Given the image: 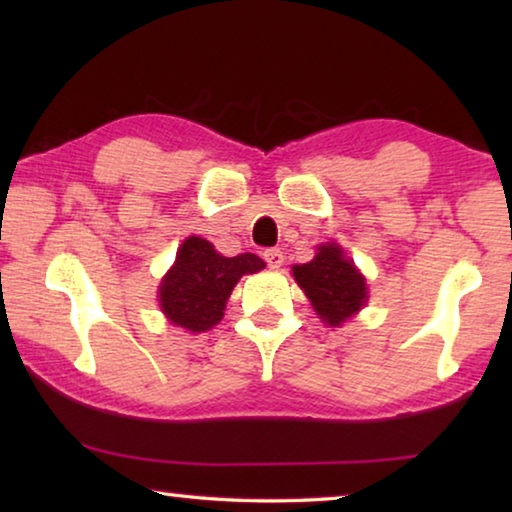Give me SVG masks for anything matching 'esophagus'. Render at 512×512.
<instances>
[{"label": "esophagus", "instance_id": "1", "mask_svg": "<svg viewBox=\"0 0 512 512\" xmlns=\"http://www.w3.org/2000/svg\"><path fill=\"white\" fill-rule=\"evenodd\" d=\"M264 259H266L268 268H280V266L284 264V255H282V250H277V248L266 250V253H264Z\"/></svg>", "mask_w": 512, "mask_h": 512}]
</instances>
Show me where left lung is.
<instances>
[{"mask_svg": "<svg viewBox=\"0 0 512 512\" xmlns=\"http://www.w3.org/2000/svg\"><path fill=\"white\" fill-rule=\"evenodd\" d=\"M293 277L323 323L341 327L366 305L368 284L339 244H323L307 264L293 266Z\"/></svg>", "mask_w": 512, "mask_h": 512, "instance_id": "left-lung-1", "label": "left lung"}]
</instances>
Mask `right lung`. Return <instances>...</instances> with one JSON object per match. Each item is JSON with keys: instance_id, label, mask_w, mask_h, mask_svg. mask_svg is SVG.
I'll use <instances>...</instances> for the list:
<instances>
[{"instance_id": "obj_1", "label": "right lung", "mask_w": 512, "mask_h": 512, "mask_svg": "<svg viewBox=\"0 0 512 512\" xmlns=\"http://www.w3.org/2000/svg\"><path fill=\"white\" fill-rule=\"evenodd\" d=\"M266 264L253 253L223 257L207 239L187 237L176 262L162 277L158 298L171 325L187 332H207L223 318L225 302L241 275L262 271Z\"/></svg>"}]
</instances>
